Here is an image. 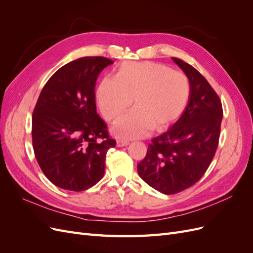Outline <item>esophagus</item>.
I'll return each mask as SVG.
<instances>
[{"mask_svg":"<svg viewBox=\"0 0 253 253\" xmlns=\"http://www.w3.org/2000/svg\"><path fill=\"white\" fill-rule=\"evenodd\" d=\"M116 143H117V147L121 148V147H126V145H127L129 142L127 140H124V139H117Z\"/></svg>","mask_w":253,"mask_h":253,"instance_id":"obj_1","label":"esophagus"}]
</instances>
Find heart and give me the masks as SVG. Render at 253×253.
I'll use <instances>...</instances> for the list:
<instances>
[{
  "label": "heart",
  "mask_w": 253,
  "mask_h": 253,
  "mask_svg": "<svg viewBox=\"0 0 253 253\" xmlns=\"http://www.w3.org/2000/svg\"><path fill=\"white\" fill-rule=\"evenodd\" d=\"M190 83L185 74L155 62H126L115 78H103L96 97L103 117L117 120L131 105L134 109L114 126V134L125 139H137L151 129L164 128L186 109Z\"/></svg>",
  "instance_id": "obj_1"
}]
</instances>
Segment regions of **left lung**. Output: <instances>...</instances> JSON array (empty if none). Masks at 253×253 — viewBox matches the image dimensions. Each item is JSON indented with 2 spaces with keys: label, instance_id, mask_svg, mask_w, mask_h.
<instances>
[{
  "label": "left lung",
  "instance_id": "left-lung-1",
  "mask_svg": "<svg viewBox=\"0 0 253 253\" xmlns=\"http://www.w3.org/2000/svg\"><path fill=\"white\" fill-rule=\"evenodd\" d=\"M190 83L188 104L180 118L149 144L137 165L140 177L163 194H175L202 178L215 154L223 108L217 94L193 66L172 58Z\"/></svg>",
  "mask_w": 253,
  "mask_h": 253
}]
</instances>
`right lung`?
<instances>
[{"instance_id": "1", "label": "right lung", "mask_w": 253, "mask_h": 253, "mask_svg": "<svg viewBox=\"0 0 253 253\" xmlns=\"http://www.w3.org/2000/svg\"><path fill=\"white\" fill-rule=\"evenodd\" d=\"M104 57L71 61L45 84L33 114L37 162L53 185L86 190L104 175L106 153L116 145L96 112L99 74L113 64Z\"/></svg>"}]
</instances>
